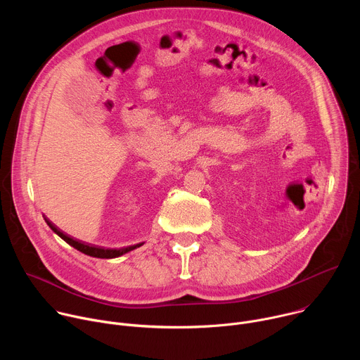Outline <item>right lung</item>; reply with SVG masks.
<instances>
[{
  "label": "right lung",
  "mask_w": 360,
  "mask_h": 360,
  "mask_svg": "<svg viewBox=\"0 0 360 360\" xmlns=\"http://www.w3.org/2000/svg\"><path fill=\"white\" fill-rule=\"evenodd\" d=\"M45 222L48 224V226L53 229L60 238H63L68 245L74 246L75 249H78L79 252L85 253V255H89V256H94V258H102V259H111V258H118V256L141 246L142 243H138V245H134V246H128V248H122V249H107V248H102V246H96V245H91V243H85L82 240H78L70 235H67L65 232H63L60 228H57L53 222H51L49 219L44 218Z\"/></svg>",
  "instance_id": "add662e5"
}]
</instances>
